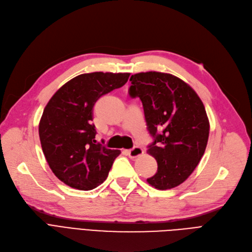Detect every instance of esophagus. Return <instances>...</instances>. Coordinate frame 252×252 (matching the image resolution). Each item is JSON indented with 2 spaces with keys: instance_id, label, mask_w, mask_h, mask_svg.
<instances>
[{
  "instance_id": "obj_1",
  "label": "esophagus",
  "mask_w": 252,
  "mask_h": 252,
  "mask_svg": "<svg viewBox=\"0 0 252 252\" xmlns=\"http://www.w3.org/2000/svg\"><path fill=\"white\" fill-rule=\"evenodd\" d=\"M126 154L129 158H133V159H134V158L142 156L143 155V150H142V147H140V146H134L132 150L126 151Z\"/></svg>"
}]
</instances>
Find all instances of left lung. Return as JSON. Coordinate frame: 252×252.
I'll use <instances>...</instances> for the list:
<instances>
[{"mask_svg": "<svg viewBox=\"0 0 252 252\" xmlns=\"http://www.w3.org/2000/svg\"><path fill=\"white\" fill-rule=\"evenodd\" d=\"M129 81V95L141 99L154 137L147 153L157 160L158 170L147 183L159 190L172 189L189 178L206 151V109L192 87L170 73L139 72Z\"/></svg>", "mask_w": 252, "mask_h": 252, "instance_id": "obj_1", "label": "left lung"}]
</instances>
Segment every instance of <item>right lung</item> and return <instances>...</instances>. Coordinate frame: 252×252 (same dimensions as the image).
<instances>
[{
	"label": "right lung",
	"instance_id": "add662e5",
	"mask_svg": "<svg viewBox=\"0 0 252 252\" xmlns=\"http://www.w3.org/2000/svg\"><path fill=\"white\" fill-rule=\"evenodd\" d=\"M128 77L127 72L80 74L65 83L45 106L38 129L42 152L65 185L88 191L107 179L120 151L96 142L93 106L100 96L123 87Z\"/></svg>",
	"mask_w": 252,
	"mask_h": 252
}]
</instances>
